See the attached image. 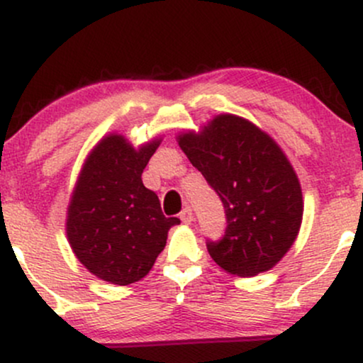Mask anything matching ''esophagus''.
<instances>
[{
    "label": "esophagus",
    "instance_id": "34e87169",
    "mask_svg": "<svg viewBox=\"0 0 363 363\" xmlns=\"http://www.w3.org/2000/svg\"><path fill=\"white\" fill-rule=\"evenodd\" d=\"M179 218H181L184 223H191V222H193V220H194V213H193V210H191V206H186L184 210L181 211V215H179Z\"/></svg>",
    "mask_w": 363,
    "mask_h": 363
}]
</instances>
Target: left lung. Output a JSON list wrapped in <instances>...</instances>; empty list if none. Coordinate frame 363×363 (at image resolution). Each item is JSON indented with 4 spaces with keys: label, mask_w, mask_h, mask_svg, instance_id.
I'll use <instances>...</instances> for the list:
<instances>
[{
    "label": "left lung",
    "mask_w": 363,
    "mask_h": 363,
    "mask_svg": "<svg viewBox=\"0 0 363 363\" xmlns=\"http://www.w3.org/2000/svg\"><path fill=\"white\" fill-rule=\"evenodd\" d=\"M179 145L223 203L227 228L206 249L235 277L268 272L294 244L302 222V191L290 162L268 135L242 118L216 116L201 135Z\"/></svg>",
    "instance_id": "8db88e82"
}]
</instances>
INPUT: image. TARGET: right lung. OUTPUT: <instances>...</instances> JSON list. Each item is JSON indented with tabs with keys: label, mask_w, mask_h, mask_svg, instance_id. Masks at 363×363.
<instances>
[{
	"label": "right lung",
	"mask_w": 363,
	"mask_h": 363,
	"mask_svg": "<svg viewBox=\"0 0 363 363\" xmlns=\"http://www.w3.org/2000/svg\"><path fill=\"white\" fill-rule=\"evenodd\" d=\"M160 141L135 150L123 136L104 138L86 158L68 208L66 234L80 262L102 280L129 285L143 278L181 220L162 213L141 174Z\"/></svg>",
	"instance_id": "right-lung-1"
}]
</instances>
